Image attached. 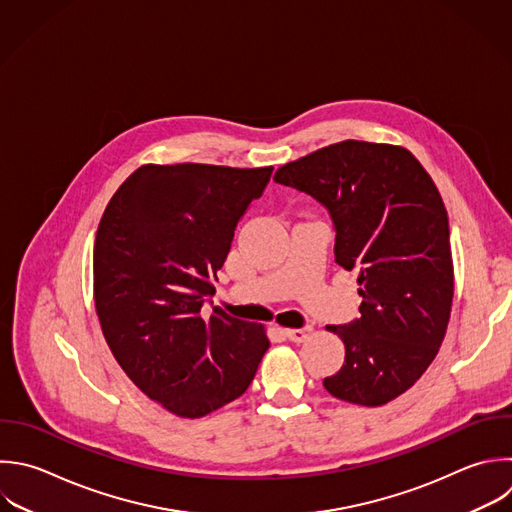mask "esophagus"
I'll return each instance as SVG.
<instances>
[{
  "label": "esophagus",
  "mask_w": 512,
  "mask_h": 512,
  "mask_svg": "<svg viewBox=\"0 0 512 512\" xmlns=\"http://www.w3.org/2000/svg\"><path fill=\"white\" fill-rule=\"evenodd\" d=\"M284 334L292 340V342H304L310 338L312 334V326H302V328H286Z\"/></svg>",
  "instance_id": "obj_1"
}]
</instances>
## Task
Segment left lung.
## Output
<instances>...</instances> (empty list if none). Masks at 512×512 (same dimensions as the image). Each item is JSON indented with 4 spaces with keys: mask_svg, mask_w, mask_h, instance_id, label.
Here are the masks:
<instances>
[{
    "mask_svg": "<svg viewBox=\"0 0 512 512\" xmlns=\"http://www.w3.org/2000/svg\"><path fill=\"white\" fill-rule=\"evenodd\" d=\"M278 184L316 198L334 222V260L358 272L360 316L326 326L344 342L324 388L382 406L426 372L444 340L454 270L444 202L402 146L344 140L276 170Z\"/></svg>",
    "mask_w": 512,
    "mask_h": 512,
    "instance_id": "left-lung-1",
    "label": "left lung"
}]
</instances>
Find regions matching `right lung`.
Returning a JSON list of instances; mask_svg holds the SVG:
<instances>
[{
	"label": "right lung",
	"instance_id": "obj_1",
	"mask_svg": "<svg viewBox=\"0 0 512 512\" xmlns=\"http://www.w3.org/2000/svg\"><path fill=\"white\" fill-rule=\"evenodd\" d=\"M272 166L146 164L112 196L94 244V300L104 338L130 380L182 418L246 392L270 346L262 324L214 308L234 230Z\"/></svg>",
	"mask_w": 512,
	"mask_h": 512
}]
</instances>
